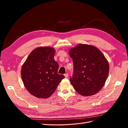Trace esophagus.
I'll return each instance as SVG.
<instances>
[{
    "mask_svg": "<svg viewBox=\"0 0 128 128\" xmlns=\"http://www.w3.org/2000/svg\"><path fill=\"white\" fill-rule=\"evenodd\" d=\"M64 77H66V78H67V77H68V73H66V74H64Z\"/></svg>",
    "mask_w": 128,
    "mask_h": 128,
    "instance_id": "esophagus-1",
    "label": "esophagus"
}]
</instances>
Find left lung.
<instances>
[{"label": "left lung", "instance_id": "8db88e82", "mask_svg": "<svg viewBox=\"0 0 128 128\" xmlns=\"http://www.w3.org/2000/svg\"><path fill=\"white\" fill-rule=\"evenodd\" d=\"M72 59L70 83L84 96L94 95L104 86L109 72V64L102 52L94 46L78 44L69 51Z\"/></svg>", "mask_w": 128, "mask_h": 128}]
</instances>
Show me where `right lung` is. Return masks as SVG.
I'll list each match as a JSON object with an SVG mask.
<instances>
[{
    "label": "right lung",
    "mask_w": 128,
    "mask_h": 128,
    "mask_svg": "<svg viewBox=\"0 0 128 128\" xmlns=\"http://www.w3.org/2000/svg\"><path fill=\"white\" fill-rule=\"evenodd\" d=\"M55 51L50 47L38 48L30 53L21 69L25 88L39 98H48L64 78L58 73L59 64L54 59Z\"/></svg>",
    "instance_id": "add662e5"
}]
</instances>
